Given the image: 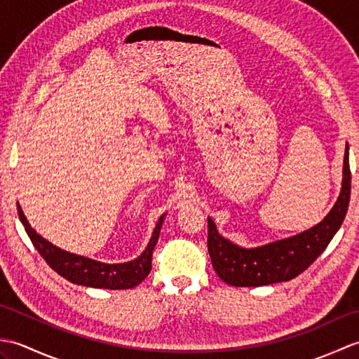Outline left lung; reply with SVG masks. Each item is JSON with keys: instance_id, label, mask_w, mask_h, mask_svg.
Masks as SVG:
<instances>
[{"instance_id": "left-lung-1", "label": "left lung", "mask_w": 359, "mask_h": 359, "mask_svg": "<svg viewBox=\"0 0 359 359\" xmlns=\"http://www.w3.org/2000/svg\"><path fill=\"white\" fill-rule=\"evenodd\" d=\"M350 182L348 147H346L341 193L329 215L307 231L262 247L236 245L219 234L216 224L208 217V253L217 276L234 287H262L290 280L306 271L329 245L346 217Z\"/></svg>"}]
</instances>
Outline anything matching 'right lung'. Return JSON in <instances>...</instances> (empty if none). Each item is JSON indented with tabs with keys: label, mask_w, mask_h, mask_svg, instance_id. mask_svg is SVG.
Instances as JSON below:
<instances>
[{
	"label": "right lung",
	"mask_w": 359,
	"mask_h": 359,
	"mask_svg": "<svg viewBox=\"0 0 359 359\" xmlns=\"http://www.w3.org/2000/svg\"><path fill=\"white\" fill-rule=\"evenodd\" d=\"M17 210L21 224L25 225V230L32 241L34 247L53 271H57L60 276H63L72 284L108 290L134 288L148 276L151 271L152 250L158 241L160 228H162L165 219V215L158 219L147 250L139 257L125 264H103L55 247L29 225L20 203H17Z\"/></svg>",
	"instance_id": "obj_1"
}]
</instances>
